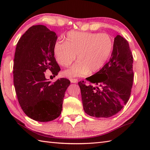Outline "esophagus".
Instances as JSON below:
<instances>
[{
  "instance_id": "34e87169",
  "label": "esophagus",
  "mask_w": 150,
  "mask_h": 150,
  "mask_svg": "<svg viewBox=\"0 0 150 150\" xmlns=\"http://www.w3.org/2000/svg\"><path fill=\"white\" fill-rule=\"evenodd\" d=\"M69 80H70V82H71V83H76V82H78V80H77V79H70Z\"/></svg>"
}]
</instances>
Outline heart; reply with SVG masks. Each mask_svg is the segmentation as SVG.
<instances>
[{
	"label": "heart",
	"mask_w": 150,
	"mask_h": 150,
	"mask_svg": "<svg viewBox=\"0 0 150 150\" xmlns=\"http://www.w3.org/2000/svg\"><path fill=\"white\" fill-rule=\"evenodd\" d=\"M113 40L106 33L69 31L66 42L57 41L54 46L57 61L60 66H68L76 59L78 61L64 71L69 78L84 77L103 67L113 50Z\"/></svg>",
	"instance_id": "obj_1"
}]
</instances>
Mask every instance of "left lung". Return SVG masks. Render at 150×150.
Instances as JSON below:
<instances>
[{
  "mask_svg": "<svg viewBox=\"0 0 150 150\" xmlns=\"http://www.w3.org/2000/svg\"><path fill=\"white\" fill-rule=\"evenodd\" d=\"M133 55L124 38L117 35L110 59L86 82H79L84 110L90 116L108 118L122 109L131 95Z\"/></svg>",
  "mask_w": 150,
  "mask_h": 150,
  "instance_id": "left-lung-1",
  "label": "left lung"
}]
</instances>
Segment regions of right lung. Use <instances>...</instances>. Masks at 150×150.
Instances as JSON below:
<instances>
[{
    "label": "right lung",
    "instance_id": "1",
    "mask_svg": "<svg viewBox=\"0 0 150 150\" xmlns=\"http://www.w3.org/2000/svg\"><path fill=\"white\" fill-rule=\"evenodd\" d=\"M57 40L54 31L36 25L23 34L15 50L13 72L18 103L28 117L39 122H48L60 116L70 84L65 78L51 83L45 77L47 69L53 77L60 70L54 57Z\"/></svg>",
    "mask_w": 150,
    "mask_h": 150
}]
</instances>
